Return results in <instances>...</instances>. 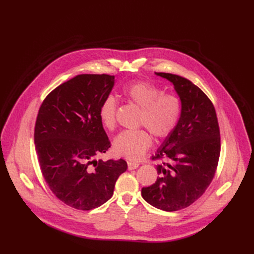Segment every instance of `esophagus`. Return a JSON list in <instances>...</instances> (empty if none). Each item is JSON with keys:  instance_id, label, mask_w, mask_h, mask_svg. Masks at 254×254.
<instances>
[{"instance_id": "34e87169", "label": "esophagus", "mask_w": 254, "mask_h": 254, "mask_svg": "<svg viewBox=\"0 0 254 254\" xmlns=\"http://www.w3.org/2000/svg\"><path fill=\"white\" fill-rule=\"evenodd\" d=\"M139 167L138 163H134V162H127V169L128 170H135Z\"/></svg>"}]
</instances>
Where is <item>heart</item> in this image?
Masks as SVG:
<instances>
[{
    "mask_svg": "<svg viewBox=\"0 0 254 254\" xmlns=\"http://www.w3.org/2000/svg\"><path fill=\"white\" fill-rule=\"evenodd\" d=\"M124 96L141 108L140 125L147 127L157 138H167L174 130L181 116L182 105L174 93H163L162 89L147 81H136L123 88ZM117 102L113 96L107 97L100 108L102 125L113 129L116 123ZM152 145L147 130H124L114 139L113 150L122 157L138 161Z\"/></svg>",
    "mask_w": 254,
    "mask_h": 254,
    "instance_id": "obj_1",
    "label": "heart"
}]
</instances>
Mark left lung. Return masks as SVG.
Returning a JSON list of instances; mask_svg holds the SVG:
<instances>
[{
    "label": "left lung",
    "instance_id": "1",
    "mask_svg": "<svg viewBox=\"0 0 254 254\" xmlns=\"http://www.w3.org/2000/svg\"><path fill=\"white\" fill-rule=\"evenodd\" d=\"M155 74L174 85L182 110L153 156L166 161L156 166L159 176L141 193L151 206L171 212L189 207L207 190L218 165L220 132L214 106L201 88L179 75Z\"/></svg>",
    "mask_w": 254,
    "mask_h": 254
}]
</instances>
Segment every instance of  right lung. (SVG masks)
<instances>
[{
  "mask_svg": "<svg viewBox=\"0 0 254 254\" xmlns=\"http://www.w3.org/2000/svg\"><path fill=\"white\" fill-rule=\"evenodd\" d=\"M114 76L81 74L53 89L40 107L35 146L43 177L62 202L78 210L100 207L112 196L127 165L95 159L110 147L100 119Z\"/></svg>",
  "mask_w": 254,
  "mask_h": 254,
  "instance_id": "obj_1",
  "label": "right lung"
}]
</instances>
